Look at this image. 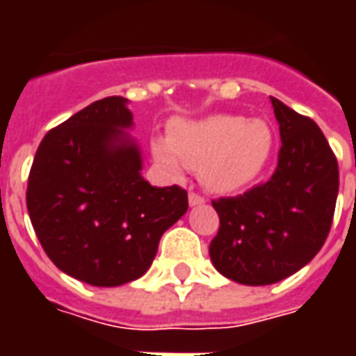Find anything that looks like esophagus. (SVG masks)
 <instances>
[{"label":"esophagus","mask_w":356,"mask_h":356,"mask_svg":"<svg viewBox=\"0 0 356 356\" xmlns=\"http://www.w3.org/2000/svg\"><path fill=\"white\" fill-rule=\"evenodd\" d=\"M204 202H206V198H204V196H200L198 193L188 194V204H191V206H202Z\"/></svg>","instance_id":"obj_1"}]
</instances>
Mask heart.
<instances>
[{
    "label": "heart",
    "instance_id": "heart-1",
    "mask_svg": "<svg viewBox=\"0 0 356 356\" xmlns=\"http://www.w3.org/2000/svg\"><path fill=\"white\" fill-rule=\"evenodd\" d=\"M273 145L267 122L217 114L179 124L170 140H156L154 156L173 175L191 168L200 171L202 183L211 193L236 194L259 179Z\"/></svg>",
    "mask_w": 356,
    "mask_h": 356
}]
</instances>
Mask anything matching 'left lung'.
I'll list each match as a JSON object with an SVG mask.
<instances>
[{
  "instance_id": "left-lung-1",
  "label": "left lung",
  "mask_w": 356,
  "mask_h": 356,
  "mask_svg": "<svg viewBox=\"0 0 356 356\" xmlns=\"http://www.w3.org/2000/svg\"><path fill=\"white\" fill-rule=\"evenodd\" d=\"M270 102L282 140L273 177L211 202L219 216L211 263L246 286L280 282L321 252L339 188L337 160L321 127L275 97Z\"/></svg>"
}]
</instances>
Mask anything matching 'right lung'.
Wrapping results in <instances>:
<instances>
[{"label":"right lung","mask_w":356,"mask_h":356,"mask_svg":"<svg viewBox=\"0 0 356 356\" xmlns=\"http://www.w3.org/2000/svg\"><path fill=\"white\" fill-rule=\"evenodd\" d=\"M129 127L127 99L91 102L43 137L28 175V213L45 254L91 286L140 278L163 232L188 208L181 186L143 179Z\"/></svg>","instance_id":"1"}]
</instances>
